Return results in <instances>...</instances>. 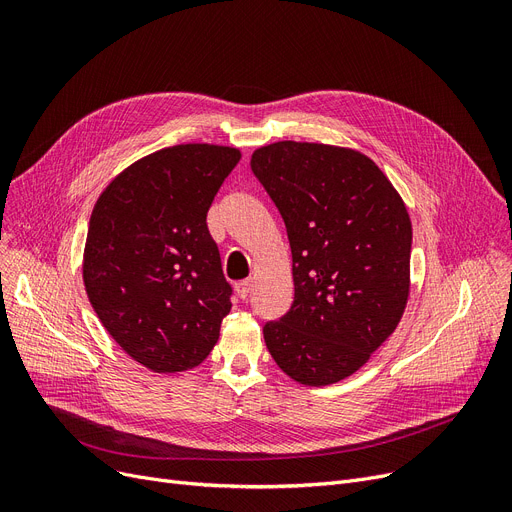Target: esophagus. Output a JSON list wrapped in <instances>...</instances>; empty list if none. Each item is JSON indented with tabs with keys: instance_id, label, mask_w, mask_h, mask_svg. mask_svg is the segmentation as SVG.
<instances>
[{
	"instance_id": "obj_1",
	"label": "esophagus",
	"mask_w": 512,
	"mask_h": 512,
	"mask_svg": "<svg viewBox=\"0 0 512 512\" xmlns=\"http://www.w3.org/2000/svg\"><path fill=\"white\" fill-rule=\"evenodd\" d=\"M251 288H253V282H251V280H242V282H238V284L234 286V290H236V294H238V299H242V301H245V299L249 297Z\"/></svg>"
}]
</instances>
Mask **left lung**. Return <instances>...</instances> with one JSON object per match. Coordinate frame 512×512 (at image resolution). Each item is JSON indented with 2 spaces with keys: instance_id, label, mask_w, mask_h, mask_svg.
Wrapping results in <instances>:
<instances>
[{
  "instance_id": "left-lung-1",
  "label": "left lung",
  "mask_w": 512,
  "mask_h": 512,
  "mask_svg": "<svg viewBox=\"0 0 512 512\" xmlns=\"http://www.w3.org/2000/svg\"><path fill=\"white\" fill-rule=\"evenodd\" d=\"M292 251L294 301L263 338L294 382L330 386L361 369L405 313L413 228L405 201L361 151L280 141L251 155Z\"/></svg>"
}]
</instances>
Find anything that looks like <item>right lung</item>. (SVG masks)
Listing matches in <instances>:
<instances>
[{
  "mask_svg": "<svg viewBox=\"0 0 512 512\" xmlns=\"http://www.w3.org/2000/svg\"><path fill=\"white\" fill-rule=\"evenodd\" d=\"M238 161L224 145L159 149L122 170L93 207L87 297L122 351L155 373L203 363L230 313L207 211Z\"/></svg>",
  "mask_w": 512,
  "mask_h": 512,
  "instance_id": "1",
  "label": "right lung"
}]
</instances>
